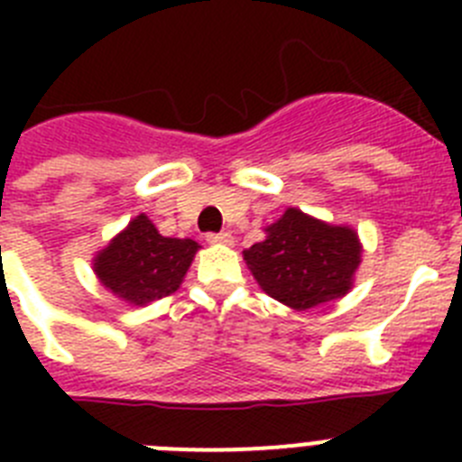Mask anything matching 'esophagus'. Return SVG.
Wrapping results in <instances>:
<instances>
[{"label": "esophagus", "mask_w": 462, "mask_h": 462, "mask_svg": "<svg viewBox=\"0 0 462 462\" xmlns=\"http://www.w3.org/2000/svg\"><path fill=\"white\" fill-rule=\"evenodd\" d=\"M206 240L212 245H231L234 243V236L228 234V231H222V234H208Z\"/></svg>", "instance_id": "34e87169"}]
</instances>
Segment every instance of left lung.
I'll return each mask as SVG.
<instances>
[{"label":"left lung","instance_id":"obj_1","mask_svg":"<svg viewBox=\"0 0 462 462\" xmlns=\"http://www.w3.org/2000/svg\"><path fill=\"white\" fill-rule=\"evenodd\" d=\"M266 240L245 250L261 289L293 310L340 298L352 287L361 245L346 226H330L289 208L266 228Z\"/></svg>","mask_w":462,"mask_h":462}]
</instances>
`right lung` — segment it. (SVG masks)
I'll list each match as a JSON object with an SVG mask.
<instances>
[{"label": "right lung", "instance_id": "add662e5", "mask_svg": "<svg viewBox=\"0 0 462 462\" xmlns=\"http://www.w3.org/2000/svg\"><path fill=\"white\" fill-rule=\"evenodd\" d=\"M199 243L166 238L145 215H138L97 256L94 271L116 296L134 305L152 303L180 287Z\"/></svg>", "mask_w": 462, "mask_h": 462}]
</instances>
